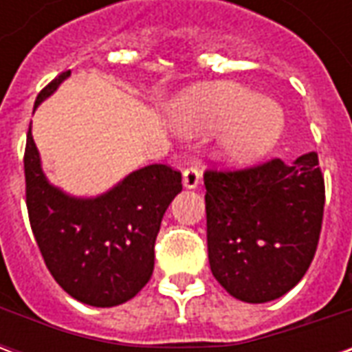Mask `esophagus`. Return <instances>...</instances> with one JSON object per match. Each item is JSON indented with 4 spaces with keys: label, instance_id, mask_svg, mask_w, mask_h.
Instances as JSON below:
<instances>
[{
    "label": "esophagus",
    "instance_id": "esophagus-1",
    "mask_svg": "<svg viewBox=\"0 0 352 352\" xmlns=\"http://www.w3.org/2000/svg\"><path fill=\"white\" fill-rule=\"evenodd\" d=\"M199 179H201V173H199V169L194 168V166H190V168H186L183 171L184 188H196L199 184Z\"/></svg>",
    "mask_w": 352,
    "mask_h": 352
}]
</instances>
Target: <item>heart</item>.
<instances>
[{"mask_svg": "<svg viewBox=\"0 0 352 352\" xmlns=\"http://www.w3.org/2000/svg\"><path fill=\"white\" fill-rule=\"evenodd\" d=\"M283 111L270 100L236 85L196 92L184 103L181 128L186 133L219 131L222 158L247 166L262 158L283 131Z\"/></svg>", "mask_w": 352, "mask_h": 352, "instance_id": "1", "label": "heart"}]
</instances>
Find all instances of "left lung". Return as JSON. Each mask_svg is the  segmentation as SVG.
Listing matches in <instances>:
<instances>
[{
    "instance_id": "obj_1",
    "label": "left lung",
    "mask_w": 352,
    "mask_h": 352,
    "mask_svg": "<svg viewBox=\"0 0 352 352\" xmlns=\"http://www.w3.org/2000/svg\"><path fill=\"white\" fill-rule=\"evenodd\" d=\"M207 252L214 279L247 303L294 288L317 251L324 177L315 153L236 169H207Z\"/></svg>"
}]
</instances>
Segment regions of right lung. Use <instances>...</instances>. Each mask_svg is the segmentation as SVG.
Returning <instances> with one entry per match:
<instances>
[{"instance_id": "right-lung-1", "label": "right lung", "mask_w": 352, "mask_h": 352, "mask_svg": "<svg viewBox=\"0 0 352 352\" xmlns=\"http://www.w3.org/2000/svg\"><path fill=\"white\" fill-rule=\"evenodd\" d=\"M69 75L60 73L43 88L34 109ZM24 175L35 241L50 275L67 294L94 307H113L145 287L154 270L162 217L183 190L181 171L153 164L101 196L75 198L45 177L30 126Z\"/></svg>"}]
</instances>
